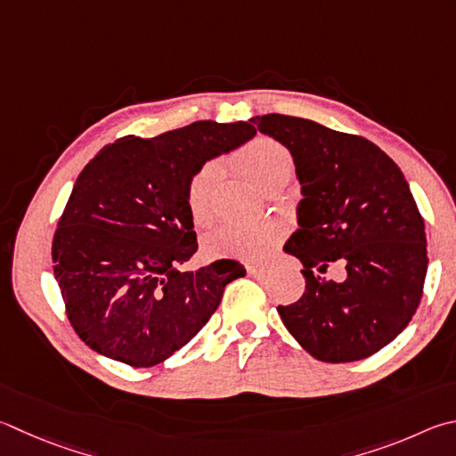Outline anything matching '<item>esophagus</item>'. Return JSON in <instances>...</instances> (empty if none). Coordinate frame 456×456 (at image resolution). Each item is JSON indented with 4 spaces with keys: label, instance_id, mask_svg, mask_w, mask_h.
<instances>
[{
    "label": "esophagus",
    "instance_id": "obj_1",
    "mask_svg": "<svg viewBox=\"0 0 456 456\" xmlns=\"http://www.w3.org/2000/svg\"><path fill=\"white\" fill-rule=\"evenodd\" d=\"M247 273H249V275L255 279H263L265 275H267V269L256 267V265H249V267H247Z\"/></svg>",
    "mask_w": 456,
    "mask_h": 456
}]
</instances>
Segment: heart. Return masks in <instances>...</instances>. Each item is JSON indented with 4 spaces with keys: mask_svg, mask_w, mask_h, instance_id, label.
Masks as SVG:
<instances>
[{
    "mask_svg": "<svg viewBox=\"0 0 456 456\" xmlns=\"http://www.w3.org/2000/svg\"><path fill=\"white\" fill-rule=\"evenodd\" d=\"M243 167L249 177L267 191L273 185H285L295 173V159L289 149L271 137H259L243 153ZM219 181V163L207 161L195 171L187 185V209L195 225H207L213 217V193ZM281 237L277 223H227L205 237L209 256H263Z\"/></svg>",
    "mask_w": 456,
    "mask_h": 456,
    "instance_id": "b5f03b06",
    "label": "heart"
}]
</instances>
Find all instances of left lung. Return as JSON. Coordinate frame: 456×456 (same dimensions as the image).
Masks as SVG:
<instances>
[{"mask_svg": "<svg viewBox=\"0 0 456 456\" xmlns=\"http://www.w3.org/2000/svg\"><path fill=\"white\" fill-rule=\"evenodd\" d=\"M291 151L303 200L285 251L303 263L305 293L277 311L314 359L349 362L383 349L415 314L427 277L425 221L396 163L369 139L291 115H256ZM346 265L341 284L322 278Z\"/></svg>", "mask_w": 456, "mask_h": 456, "instance_id": "left-lung-1", "label": "left lung"}]
</instances>
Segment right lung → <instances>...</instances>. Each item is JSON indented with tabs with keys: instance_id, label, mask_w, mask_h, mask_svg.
I'll return each mask as SVG.
<instances>
[{
	"instance_id": "add662e5",
	"label": "right lung",
	"mask_w": 456,
	"mask_h": 456,
	"mask_svg": "<svg viewBox=\"0 0 456 456\" xmlns=\"http://www.w3.org/2000/svg\"><path fill=\"white\" fill-rule=\"evenodd\" d=\"M247 121H195L105 145L73 185L52 256L81 341L131 367L159 365L200 333L243 265L177 267L197 251L187 185L205 161L255 137Z\"/></svg>"
}]
</instances>
